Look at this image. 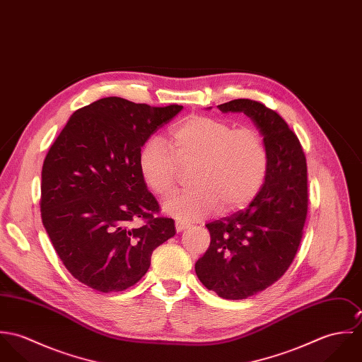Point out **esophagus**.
<instances>
[{
    "label": "esophagus",
    "instance_id": "obj_1",
    "mask_svg": "<svg viewBox=\"0 0 362 362\" xmlns=\"http://www.w3.org/2000/svg\"><path fill=\"white\" fill-rule=\"evenodd\" d=\"M189 227V224L188 223H184V221H180V220H177L175 221V230L178 231V233H181V231H184L185 228H188Z\"/></svg>",
    "mask_w": 362,
    "mask_h": 362
}]
</instances>
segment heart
I'll return each mask as SVG.
<instances>
[{
  "label": "heart",
  "instance_id": "b5f03b06",
  "mask_svg": "<svg viewBox=\"0 0 362 362\" xmlns=\"http://www.w3.org/2000/svg\"><path fill=\"white\" fill-rule=\"evenodd\" d=\"M167 146L148 141L139 153V171L148 188L158 197L177 185L181 170L194 165V188L168 197L163 209L178 220H198L248 206L258 197L269 170L263 135L254 127H234L209 115H189L174 125Z\"/></svg>",
  "mask_w": 362,
  "mask_h": 362
}]
</instances>
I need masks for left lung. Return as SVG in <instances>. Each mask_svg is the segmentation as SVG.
I'll return each instance as SVG.
<instances>
[{
	"label": "left lung",
	"instance_id": "obj_1",
	"mask_svg": "<svg viewBox=\"0 0 362 362\" xmlns=\"http://www.w3.org/2000/svg\"><path fill=\"white\" fill-rule=\"evenodd\" d=\"M217 107L247 114L269 152L258 197L245 210L206 224L210 245L195 263L207 290L226 300H244L276 283L297 255L308 211L307 158L297 135L274 110L250 99Z\"/></svg>",
	"mask_w": 362,
	"mask_h": 362
}]
</instances>
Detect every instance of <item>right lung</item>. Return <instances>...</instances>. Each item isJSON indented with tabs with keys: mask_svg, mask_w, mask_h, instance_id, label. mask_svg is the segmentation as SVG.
Listing matches in <instances>:
<instances>
[{
	"mask_svg": "<svg viewBox=\"0 0 362 362\" xmlns=\"http://www.w3.org/2000/svg\"><path fill=\"white\" fill-rule=\"evenodd\" d=\"M181 110L178 104L100 99L69 117L45 158L43 226L68 272L93 290L122 291L136 284L152 252L175 234L174 220L157 216L139 153Z\"/></svg>",
	"mask_w": 362,
	"mask_h": 362,
	"instance_id": "1",
	"label": "right lung"
}]
</instances>
